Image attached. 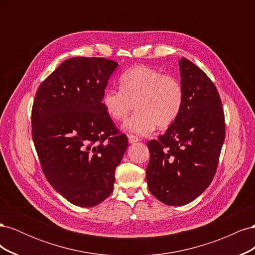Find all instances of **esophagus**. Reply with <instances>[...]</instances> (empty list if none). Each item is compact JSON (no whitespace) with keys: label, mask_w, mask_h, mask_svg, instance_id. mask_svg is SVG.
I'll use <instances>...</instances> for the list:
<instances>
[{"label":"esophagus","mask_w":255,"mask_h":255,"mask_svg":"<svg viewBox=\"0 0 255 255\" xmlns=\"http://www.w3.org/2000/svg\"><path fill=\"white\" fill-rule=\"evenodd\" d=\"M128 142L129 143H135V142H137V141H139V138H138L137 136H135V135H128Z\"/></svg>","instance_id":"esophagus-1"}]
</instances>
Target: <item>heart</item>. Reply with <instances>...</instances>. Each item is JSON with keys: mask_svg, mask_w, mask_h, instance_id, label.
<instances>
[{"mask_svg": "<svg viewBox=\"0 0 255 255\" xmlns=\"http://www.w3.org/2000/svg\"><path fill=\"white\" fill-rule=\"evenodd\" d=\"M120 89L107 88L102 105L114 121L126 120L123 128L129 133L146 136L156 126L168 128L179 117L184 105V89L171 75H166L146 66H135L121 74Z\"/></svg>", "mask_w": 255, "mask_h": 255, "instance_id": "obj_1", "label": "heart"}]
</instances>
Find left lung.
Instances as JSON below:
<instances>
[{
  "label": "left lung",
  "instance_id": "1",
  "mask_svg": "<svg viewBox=\"0 0 255 255\" xmlns=\"http://www.w3.org/2000/svg\"><path fill=\"white\" fill-rule=\"evenodd\" d=\"M184 105L173 125L150 140L145 179L151 194L167 205H185L210 186L226 137L217 88L190 60H179Z\"/></svg>",
  "mask_w": 255,
  "mask_h": 255
}]
</instances>
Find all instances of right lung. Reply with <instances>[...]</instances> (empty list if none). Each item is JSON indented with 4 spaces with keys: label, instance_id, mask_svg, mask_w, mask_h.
<instances>
[{
    "label": "right lung",
    "instance_id": "1",
    "mask_svg": "<svg viewBox=\"0 0 255 255\" xmlns=\"http://www.w3.org/2000/svg\"><path fill=\"white\" fill-rule=\"evenodd\" d=\"M117 67L102 57L69 58L35 96L32 135L42 171L58 194L81 207L111 196L116 167L128 148L127 135L101 102Z\"/></svg>",
    "mask_w": 255,
    "mask_h": 255
}]
</instances>
